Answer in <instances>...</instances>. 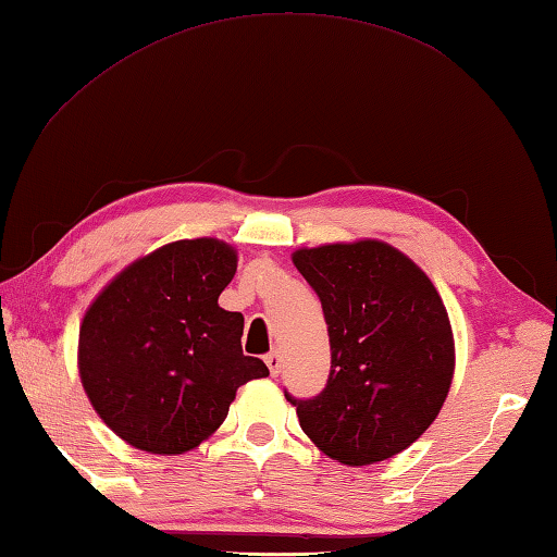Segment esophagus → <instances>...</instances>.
Returning <instances> with one entry per match:
<instances>
[{
	"label": "esophagus",
	"mask_w": 557,
	"mask_h": 557,
	"mask_svg": "<svg viewBox=\"0 0 557 557\" xmlns=\"http://www.w3.org/2000/svg\"><path fill=\"white\" fill-rule=\"evenodd\" d=\"M264 362H267V368H269V372H271V374H274V377H276V374L281 372V356L276 354V350H274V354H269V356L264 358Z\"/></svg>",
	"instance_id": "esophagus-1"
}]
</instances>
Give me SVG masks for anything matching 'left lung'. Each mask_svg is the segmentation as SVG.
Here are the masks:
<instances>
[{"mask_svg": "<svg viewBox=\"0 0 557 557\" xmlns=\"http://www.w3.org/2000/svg\"><path fill=\"white\" fill-rule=\"evenodd\" d=\"M320 295L332 370L314 399H286L326 457L368 467L411 447L433 425L454 377V334L437 288L382 240L293 252Z\"/></svg>", "mask_w": 557, "mask_h": 557, "instance_id": "left-lung-1", "label": "left lung"}]
</instances>
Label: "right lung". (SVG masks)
<instances>
[{
	"mask_svg": "<svg viewBox=\"0 0 557 557\" xmlns=\"http://www.w3.org/2000/svg\"><path fill=\"white\" fill-rule=\"evenodd\" d=\"M235 247L197 237L134 259L96 295L78 329V377L90 406L127 445L173 457L228 416L237 387L267 377L245 356V320L219 305Z\"/></svg>",
	"mask_w": 557,
	"mask_h": 557,
	"instance_id": "1",
	"label": "right lung"
}]
</instances>
